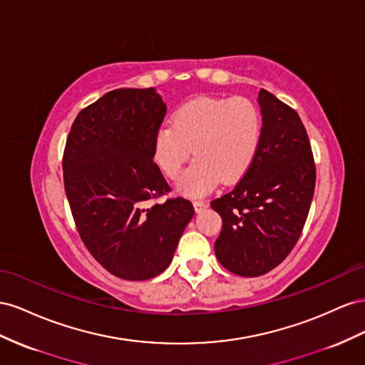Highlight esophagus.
<instances>
[{
	"label": "esophagus",
	"mask_w": 365,
	"mask_h": 365,
	"mask_svg": "<svg viewBox=\"0 0 365 365\" xmlns=\"http://www.w3.org/2000/svg\"><path fill=\"white\" fill-rule=\"evenodd\" d=\"M207 207V203L203 200H194V210L195 212H202Z\"/></svg>",
	"instance_id": "34e87169"
}]
</instances>
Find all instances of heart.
Returning a JSON list of instances; mask_svg holds the SVG:
<instances>
[{
	"instance_id": "1",
	"label": "heart",
	"mask_w": 365,
	"mask_h": 365,
	"mask_svg": "<svg viewBox=\"0 0 365 365\" xmlns=\"http://www.w3.org/2000/svg\"><path fill=\"white\" fill-rule=\"evenodd\" d=\"M262 134L263 118L254 101L197 98L174 111L173 123L160 125L154 159L174 179L194 153V162L177 186L186 195L199 197L220 179L229 183L243 177L258 153Z\"/></svg>"
}]
</instances>
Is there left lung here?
Instances as JSON below:
<instances>
[{
	"instance_id": "left-lung-1",
	"label": "left lung",
	"mask_w": 365,
	"mask_h": 365,
	"mask_svg": "<svg viewBox=\"0 0 365 365\" xmlns=\"http://www.w3.org/2000/svg\"><path fill=\"white\" fill-rule=\"evenodd\" d=\"M263 134L252 165L211 207L222 217L214 243L223 267L258 277L277 267L303 231L315 191V163L298 113L266 90L258 91Z\"/></svg>"
}]
</instances>
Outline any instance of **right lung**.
<instances>
[{"label": "right lung", "instance_id": "obj_1", "mask_svg": "<svg viewBox=\"0 0 365 365\" xmlns=\"http://www.w3.org/2000/svg\"><path fill=\"white\" fill-rule=\"evenodd\" d=\"M166 113L155 88H119L82 110L66 143L64 186L82 242L110 274L150 279L170 266L194 215L153 162Z\"/></svg>", "mask_w": 365, "mask_h": 365}]
</instances>
